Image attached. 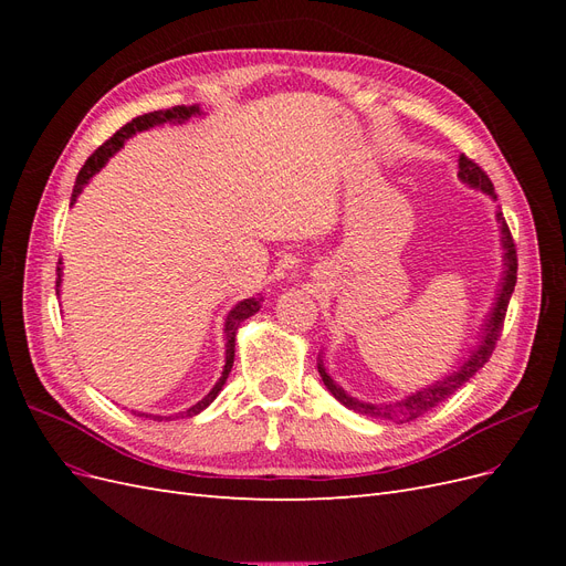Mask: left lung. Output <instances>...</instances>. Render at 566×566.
Instances as JSON below:
<instances>
[{"label":"left lung","mask_w":566,"mask_h":566,"mask_svg":"<svg viewBox=\"0 0 566 566\" xmlns=\"http://www.w3.org/2000/svg\"><path fill=\"white\" fill-rule=\"evenodd\" d=\"M458 179L462 184H468L472 188H479V191H484L486 196H491L495 200V191H493V184L489 179V175L484 172L482 167H479L474 160H470L468 156H460L458 160ZM495 219H499L501 224V243H503V279H501V287H499V297L493 302V310L484 323L482 335H479V345H474V349L470 352V356L465 361H460L458 368L453 373H449L447 378L437 380L434 385H427L420 391L408 394L406 399L401 401H387V403H368V401H358L349 394L342 389L339 385H335V380L331 378L328 373L323 368V361H318V373H321V380L323 385L328 387V391L333 397L356 413L375 418V420H391V422H410L420 416H424L427 410H432L434 406H439L441 401H447L451 394H455L462 385L470 382V378L474 373H479L484 368V364L491 358L493 349H495V342H499L501 333H503V321H505V312H507V304L512 293H515V283H517V248L515 241H512V233L505 224V217L503 212H495Z\"/></svg>","instance_id":"obj_1"}]
</instances>
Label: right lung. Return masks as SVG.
<instances>
[{
	"label": "right lung",
	"mask_w": 566,
	"mask_h": 566,
	"mask_svg": "<svg viewBox=\"0 0 566 566\" xmlns=\"http://www.w3.org/2000/svg\"><path fill=\"white\" fill-rule=\"evenodd\" d=\"M193 115H200V108L198 106H175V108H167V111H153V113H146V115H139V117H134L132 123H127L125 127H119L111 139L104 144V146H98L92 156L87 158V163L82 165V169H80V175H77V179H75V186H73V198H71V205L77 200V196H80V191L84 188V184H87L101 167H104L106 163H108V158H113L115 153L125 146V142L127 139H132V136L136 134V132H144V129H150V127H156V125H163V123H175V125H181V123H186V119H191ZM56 273H59V279H56V295H59V287H61V260H59V266H56ZM262 295H256V297H248V300H243V302H238L233 310L229 312V316H227V321H224V339H227V364H224V370H221V378L217 380V385L210 389V394L205 399H200L196 406H191V408H186V410H181V418H193V416H198L200 410H205L208 408L214 399H217V394L221 391V387H224V382H227V378H229V373H231V368H233V356H235V333H238V325H241L245 318H250V316H254L256 312H260V306H262ZM134 416H139V418H150L148 413H136L134 410ZM177 416V418H179ZM165 416H153V420H163ZM167 420V418H165Z\"/></svg>",
	"instance_id": "add662e5"
}]
</instances>
